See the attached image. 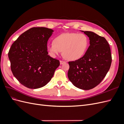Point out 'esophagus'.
Listing matches in <instances>:
<instances>
[{
	"label": "esophagus",
	"instance_id": "esophagus-1",
	"mask_svg": "<svg viewBox=\"0 0 124 124\" xmlns=\"http://www.w3.org/2000/svg\"><path fill=\"white\" fill-rule=\"evenodd\" d=\"M65 63V62H64V61H60V64L61 65H62L63 63Z\"/></svg>",
	"mask_w": 124,
	"mask_h": 124
}]
</instances>
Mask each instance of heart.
<instances>
[{
    "label": "heart",
    "instance_id": "obj_1",
    "mask_svg": "<svg viewBox=\"0 0 124 124\" xmlns=\"http://www.w3.org/2000/svg\"><path fill=\"white\" fill-rule=\"evenodd\" d=\"M89 40L84 33L66 32L56 37L54 42L48 44V53L55 57L62 50L63 56L69 61H76L83 57L88 46Z\"/></svg>",
    "mask_w": 124,
    "mask_h": 124
}]
</instances>
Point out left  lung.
Wrapping results in <instances>:
<instances>
[{
  "instance_id": "obj_1",
  "label": "left lung",
  "mask_w": 124,
  "mask_h": 124,
  "mask_svg": "<svg viewBox=\"0 0 124 124\" xmlns=\"http://www.w3.org/2000/svg\"><path fill=\"white\" fill-rule=\"evenodd\" d=\"M81 31L89 38L90 46L82 58L69 62L68 77L76 87L89 90L98 85L106 77L112 56L109 44L104 37L93 31Z\"/></svg>"
}]
</instances>
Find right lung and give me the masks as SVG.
<instances>
[{
    "instance_id": "right-lung-1",
    "label": "right lung",
    "mask_w": 124,
    "mask_h": 124,
    "mask_svg": "<svg viewBox=\"0 0 124 124\" xmlns=\"http://www.w3.org/2000/svg\"><path fill=\"white\" fill-rule=\"evenodd\" d=\"M53 32L46 27H33L22 33L11 46L8 53L11 71L25 87H43L59 66L58 60L47 52V41Z\"/></svg>"
}]
</instances>
